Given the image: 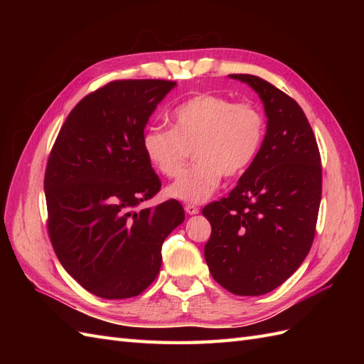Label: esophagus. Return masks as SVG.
I'll use <instances>...</instances> for the list:
<instances>
[{
  "mask_svg": "<svg viewBox=\"0 0 364 364\" xmlns=\"http://www.w3.org/2000/svg\"><path fill=\"white\" fill-rule=\"evenodd\" d=\"M185 211H186V214L194 215V214H199V208H197L196 205L188 203V205H185Z\"/></svg>",
  "mask_w": 364,
  "mask_h": 364,
  "instance_id": "1",
  "label": "esophagus"
}]
</instances>
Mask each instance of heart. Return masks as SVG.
Segmentation results:
<instances>
[{
	"instance_id": "obj_1",
	"label": "heart",
	"mask_w": 364,
	"mask_h": 364,
	"mask_svg": "<svg viewBox=\"0 0 364 364\" xmlns=\"http://www.w3.org/2000/svg\"><path fill=\"white\" fill-rule=\"evenodd\" d=\"M264 136L266 118L255 103H234L225 95L203 92L173 109L171 129H147L142 150L153 168L173 179L193 149L196 162L167 193L183 202L200 203L217 190L223 174L235 178L250 167Z\"/></svg>"
}]
</instances>
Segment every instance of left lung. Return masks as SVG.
<instances>
[{"mask_svg":"<svg viewBox=\"0 0 364 364\" xmlns=\"http://www.w3.org/2000/svg\"><path fill=\"white\" fill-rule=\"evenodd\" d=\"M230 77L258 92L267 134L235 188L202 209L211 223L205 259L228 291L259 296L287 281L311 249L322 164L314 132L296 100L258 75Z\"/></svg>","mask_w":364,"mask_h":364,"instance_id":"left-lung-1","label":"left lung"}]
</instances>
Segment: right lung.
Returning a JSON list of instances; mask_svg holds the SVG:
<instances>
[{"instance_id":"obj_1","label":"right lung","mask_w":364,"mask_h":364,"mask_svg":"<svg viewBox=\"0 0 364 364\" xmlns=\"http://www.w3.org/2000/svg\"><path fill=\"white\" fill-rule=\"evenodd\" d=\"M173 80H114L83 97L65 119L43 188L51 246L85 290L127 299L158 277L164 240L185 220L170 199L135 208L161 190L142 150L149 117Z\"/></svg>"}]
</instances>
